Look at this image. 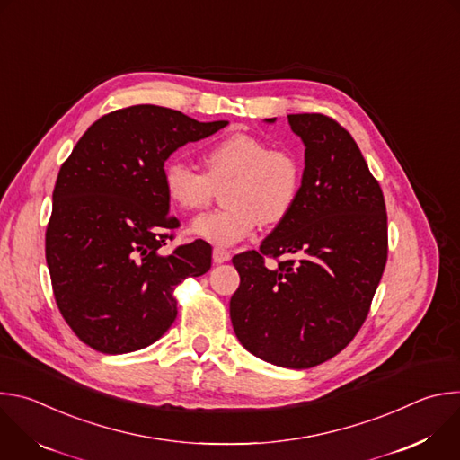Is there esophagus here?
<instances>
[{
	"instance_id": "esophagus-1",
	"label": "esophagus",
	"mask_w": 460,
	"mask_h": 460,
	"mask_svg": "<svg viewBox=\"0 0 460 460\" xmlns=\"http://www.w3.org/2000/svg\"><path fill=\"white\" fill-rule=\"evenodd\" d=\"M231 260V252L224 249H213V261L215 264H224V261Z\"/></svg>"
}]
</instances>
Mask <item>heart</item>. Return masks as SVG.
Returning <instances> with one entry per match:
<instances>
[{"label": "heart", "mask_w": 460, "mask_h": 460, "mask_svg": "<svg viewBox=\"0 0 460 460\" xmlns=\"http://www.w3.org/2000/svg\"><path fill=\"white\" fill-rule=\"evenodd\" d=\"M162 181L169 202L181 211L204 209L222 189L226 209L194 218L187 233L218 247L247 238L260 224L273 227L293 211L300 187V160L286 149H270L251 135L236 133L204 153V172L180 160L165 162Z\"/></svg>", "instance_id": "heart-1"}]
</instances>
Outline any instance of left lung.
I'll return each instance as SVG.
<instances>
[{"mask_svg":"<svg viewBox=\"0 0 460 460\" xmlns=\"http://www.w3.org/2000/svg\"><path fill=\"white\" fill-rule=\"evenodd\" d=\"M288 121L305 147L298 200L260 251L233 258L240 286L229 313L249 353L307 369L341 353L364 323L387 260V215L344 127L323 114ZM264 255L292 258L270 270Z\"/></svg>","mask_w":460,"mask_h":460,"instance_id":"left-lung-1","label":"left lung"}]
</instances>
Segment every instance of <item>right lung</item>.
Masks as SVG:
<instances>
[{
  "instance_id": "obj_1",
  "label": "right lung",
  "mask_w": 460,
  "mask_h": 460,
  "mask_svg": "<svg viewBox=\"0 0 460 460\" xmlns=\"http://www.w3.org/2000/svg\"><path fill=\"white\" fill-rule=\"evenodd\" d=\"M227 123L133 105L94 121L61 165L45 256L59 313L93 349L121 355L156 342L178 313L174 288L211 270L204 240L162 249L178 227L162 169Z\"/></svg>"
}]
</instances>
